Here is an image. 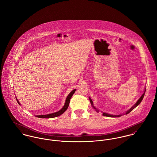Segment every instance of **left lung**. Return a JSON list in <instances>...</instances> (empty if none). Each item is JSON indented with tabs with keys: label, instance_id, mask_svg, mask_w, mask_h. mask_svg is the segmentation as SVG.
<instances>
[{
	"label": "left lung",
	"instance_id": "obj_1",
	"mask_svg": "<svg viewBox=\"0 0 157 157\" xmlns=\"http://www.w3.org/2000/svg\"><path fill=\"white\" fill-rule=\"evenodd\" d=\"M144 90L146 91V89ZM145 91H144V92L143 93V94L141 96V97L138 99V100L136 101V103L134 105L129 109V110H128L127 112H126V114H128L129 112H131L134 109L135 107H136L138 105H140V103L141 102V101H142V100H143V97H144V93H145ZM90 98V103H91V105H92V107L95 109V111H97V112H98V111L93 106V102H92V100H91V98ZM103 115H104V116H106V117H120V116H121V115H111V114H109V113H105V112H104V113H103Z\"/></svg>",
	"mask_w": 157,
	"mask_h": 157
}]
</instances>
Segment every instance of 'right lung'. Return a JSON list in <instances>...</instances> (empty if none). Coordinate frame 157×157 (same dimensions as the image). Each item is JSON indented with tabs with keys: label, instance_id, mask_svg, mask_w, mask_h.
<instances>
[{
	"label": "right lung",
	"instance_id": "1",
	"mask_svg": "<svg viewBox=\"0 0 157 157\" xmlns=\"http://www.w3.org/2000/svg\"><path fill=\"white\" fill-rule=\"evenodd\" d=\"M76 90H72L70 93L69 94L67 95V98L66 99V101H65V105L62 108V109H60L59 111L58 112H54V113H50V114H47V115H36L37 117H39V118H54V117H58L60 115H62L63 113L65 112V111H67V109L69 106V102H70V99L72 97V96L73 95V94H74L75 91ZM17 101V103L20 105V103L19 101L17 100V99L16 98Z\"/></svg>",
	"mask_w": 157,
	"mask_h": 157
}]
</instances>
